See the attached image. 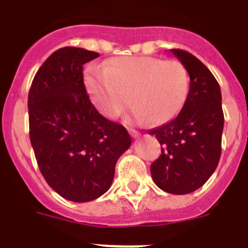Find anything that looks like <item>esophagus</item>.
<instances>
[{
  "mask_svg": "<svg viewBox=\"0 0 248 248\" xmlns=\"http://www.w3.org/2000/svg\"><path fill=\"white\" fill-rule=\"evenodd\" d=\"M128 131H129V133H131V136L133 137V138H138V137L140 136V133H139L138 131H136V129H133V128H129Z\"/></svg>",
  "mask_w": 248,
  "mask_h": 248,
  "instance_id": "1",
  "label": "esophagus"
}]
</instances>
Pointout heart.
<instances>
[{
  "label": "heart",
  "mask_w": 248,
  "mask_h": 248,
  "mask_svg": "<svg viewBox=\"0 0 248 248\" xmlns=\"http://www.w3.org/2000/svg\"><path fill=\"white\" fill-rule=\"evenodd\" d=\"M93 104L103 116L119 117L131 104L136 122L161 124L174 119L188 98L190 78L178 60L120 57L104 68L92 66L85 78Z\"/></svg>",
  "instance_id": "heart-1"
}]
</instances>
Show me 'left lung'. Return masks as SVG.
I'll use <instances>...</instances> for the list:
<instances>
[{
  "instance_id": "left-lung-1",
  "label": "left lung",
  "mask_w": 248,
  "mask_h": 248,
  "mask_svg": "<svg viewBox=\"0 0 248 248\" xmlns=\"http://www.w3.org/2000/svg\"><path fill=\"white\" fill-rule=\"evenodd\" d=\"M170 52L188 70L190 88L178 116L149 131L162 145L150 170L158 188L184 195L202 186L217 168L224 115L219 83L205 64L186 50Z\"/></svg>"
}]
</instances>
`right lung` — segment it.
<instances>
[{
	"label": "right lung",
	"instance_id": "obj_1",
	"mask_svg": "<svg viewBox=\"0 0 248 248\" xmlns=\"http://www.w3.org/2000/svg\"><path fill=\"white\" fill-rule=\"evenodd\" d=\"M99 57L64 47L48 57L29 91L30 141L43 178L60 196L88 202L109 190L120 156L132 139L122 124L91 103L83 65Z\"/></svg>",
	"mask_w": 248,
	"mask_h": 248
}]
</instances>
